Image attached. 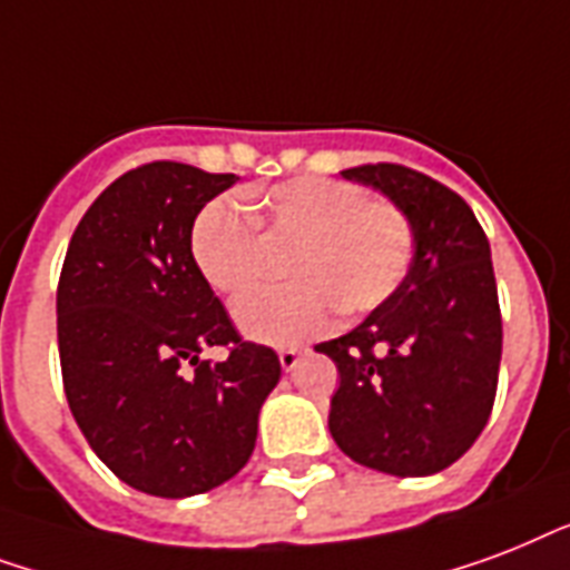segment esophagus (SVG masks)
Listing matches in <instances>:
<instances>
[{
	"instance_id": "obj_1",
	"label": "esophagus",
	"mask_w": 570,
	"mask_h": 570,
	"mask_svg": "<svg viewBox=\"0 0 570 570\" xmlns=\"http://www.w3.org/2000/svg\"><path fill=\"white\" fill-rule=\"evenodd\" d=\"M306 354V347H282L279 351V363L285 372H291V368H297L299 356Z\"/></svg>"
}]
</instances>
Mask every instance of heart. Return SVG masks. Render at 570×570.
Masks as SVG:
<instances>
[{"mask_svg": "<svg viewBox=\"0 0 570 570\" xmlns=\"http://www.w3.org/2000/svg\"><path fill=\"white\" fill-rule=\"evenodd\" d=\"M249 210L255 223L228 198L207 202L189 232V253L216 294L240 297L264 276V246H288L282 271L294 282L255 291L235 306L237 326L255 342L291 345L321 333L333 308L372 312L413 262L407 214L345 180H285L253 193Z\"/></svg>", "mask_w": 570, "mask_h": 570, "instance_id": "heart-1", "label": "heart"}]
</instances>
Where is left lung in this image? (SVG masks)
<instances>
[{
  "label": "left lung",
  "mask_w": 570,
  "mask_h": 570,
  "mask_svg": "<svg viewBox=\"0 0 570 570\" xmlns=\"http://www.w3.org/2000/svg\"><path fill=\"white\" fill-rule=\"evenodd\" d=\"M342 178L381 189L413 225L401 285L351 333L321 342L338 368L330 434L356 464L431 475L454 464L491 416L502 317L491 244L464 198L399 163Z\"/></svg>",
  "instance_id": "left-lung-1"
}]
</instances>
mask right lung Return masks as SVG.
<instances>
[{"label":"right lung","mask_w":570,"mask_h":570,"mask_svg":"<svg viewBox=\"0 0 570 570\" xmlns=\"http://www.w3.org/2000/svg\"><path fill=\"white\" fill-rule=\"evenodd\" d=\"M237 175L157 160L95 198L61 264L56 315L70 413L136 491L180 500L249 461L279 356L244 342L202 279L189 232ZM229 347L223 364L197 356Z\"/></svg>","instance_id":"1"}]
</instances>
